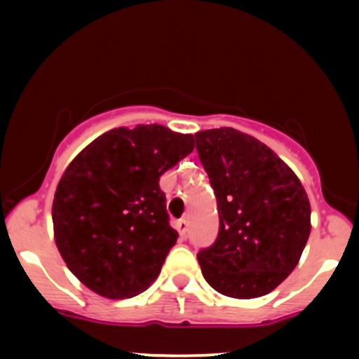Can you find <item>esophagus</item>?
Wrapping results in <instances>:
<instances>
[{"mask_svg": "<svg viewBox=\"0 0 359 359\" xmlns=\"http://www.w3.org/2000/svg\"><path fill=\"white\" fill-rule=\"evenodd\" d=\"M175 229L179 231L180 238H185V236H187V231H189V222L185 219H179L175 222Z\"/></svg>", "mask_w": 359, "mask_h": 359, "instance_id": "esophagus-1", "label": "esophagus"}]
</instances>
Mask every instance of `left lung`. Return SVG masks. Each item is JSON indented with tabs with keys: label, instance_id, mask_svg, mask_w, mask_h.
<instances>
[{
	"label": "left lung",
	"instance_id": "obj_1",
	"mask_svg": "<svg viewBox=\"0 0 359 359\" xmlns=\"http://www.w3.org/2000/svg\"><path fill=\"white\" fill-rule=\"evenodd\" d=\"M219 212V233L197 253L222 295H266L297 266L311 234V204L297 175L265 143L233 128L196 133Z\"/></svg>",
	"mask_w": 359,
	"mask_h": 359
}]
</instances>
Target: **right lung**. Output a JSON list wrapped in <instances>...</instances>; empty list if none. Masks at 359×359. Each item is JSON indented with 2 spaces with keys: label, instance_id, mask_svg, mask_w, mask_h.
<instances>
[{
  "label": "right lung",
  "instance_id": "1",
  "mask_svg": "<svg viewBox=\"0 0 359 359\" xmlns=\"http://www.w3.org/2000/svg\"><path fill=\"white\" fill-rule=\"evenodd\" d=\"M192 150V135L138 125L101 135L72 160L52 221L62 258L86 287L126 299L155 282L179 238L158 180Z\"/></svg>",
  "mask_w": 359,
  "mask_h": 359
}]
</instances>
